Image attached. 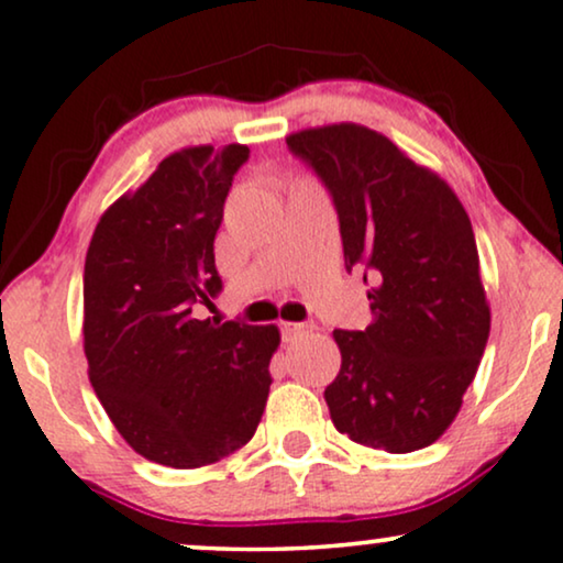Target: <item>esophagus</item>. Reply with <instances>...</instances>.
I'll return each instance as SVG.
<instances>
[{
    "label": "esophagus",
    "instance_id": "1",
    "mask_svg": "<svg viewBox=\"0 0 563 563\" xmlns=\"http://www.w3.org/2000/svg\"><path fill=\"white\" fill-rule=\"evenodd\" d=\"M316 325L313 323H295V321H284L282 323V334H284V339H297V336H302V334H310V331H313Z\"/></svg>",
    "mask_w": 563,
    "mask_h": 563
}]
</instances>
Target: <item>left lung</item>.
<instances>
[{"label": "left lung", "mask_w": 563, "mask_h": 563, "mask_svg": "<svg viewBox=\"0 0 563 563\" xmlns=\"http://www.w3.org/2000/svg\"><path fill=\"white\" fill-rule=\"evenodd\" d=\"M334 200L344 266L365 268L373 323L334 331L342 367L323 397L339 433L407 454L439 441L490 331L473 224L454 190L363 124L287 137Z\"/></svg>", "instance_id": "obj_1"}]
</instances>
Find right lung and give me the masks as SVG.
<instances>
[{
    "mask_svg": "<svg viewBox=\"0 0 563 563\" xmlns=\"http://www.w3.org/2000/svg\"><path fill=\"white\" fill-rule=\"evenodd\" d=\"M247 145L166 156L103 211L82 274L88 378L145 460L192 470L253 439L268 399L276 325L198 321L221 292L213 240Z\"/></svg>",
    "mask_w": 563,
    "mask_h": 563,
    "instance_id": "obj_1",
    "label": "right lung"
}]
</instances>
